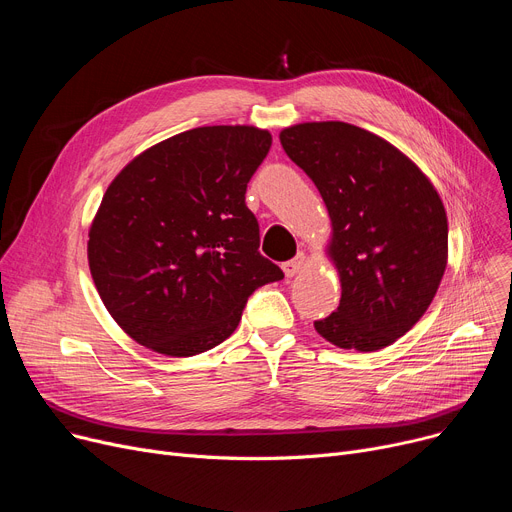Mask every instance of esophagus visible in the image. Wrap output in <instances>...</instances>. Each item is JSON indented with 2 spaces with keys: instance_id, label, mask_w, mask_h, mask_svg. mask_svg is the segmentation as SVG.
<instances>
[{
  "instance_id": "obj_1",
  "label": "esophagus",
  "mask_w": 512,
  "mask_h": 512,
  "mask_svg": "<svg viewBox=\"0 0 512 512\" xmlns=\"http://www.w3.org/2000/svg\"><path fill=\"white\" fill-rule=\"evenodd\" d=\"M305 261H307V255H305V253H297V257L286 261V263H282V270H284L286 278L297 276V274L303 270V267H305Z\"/></svg>"
}]
</instances>
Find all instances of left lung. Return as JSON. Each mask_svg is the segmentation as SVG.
<instances>
[{
    "label": "left lung",
    "instance_id": "obj_1",
    "mask_svg": "<svg viewBox=\"0 0 512 512\" xmlns=\"http://www.w3.org/2000/svg\"><path fill=\"white\" fill-rule=\"evenodd\" d=\"M286 155L326 203L338 309L315 330L338 348L373 353L405 336L432 305L448 263L444 203L415 161L365 128L303 122L280 132Z\"/></svg>",
    "mask_w": 512,
    "mask_h": 512
}]
</instances>
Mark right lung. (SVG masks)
Masks as SVG:
<instances>
[{"label": "right lung", "mask_w": 512, "mask_h": 512, "mask_svg": "<svg viewBox=\"0 0 512 512\" xmlns=\"http://www.w3.org/2000/svg\"><path fill=\"white\" fill-rule=\"evenodd\" d=\"M272 147L265 128L199 126L118 172L89 228L87 257L116 324L149 351L193 357L224 342L255 288L282 280L259 255L247 184Z\"/></svg>", "instance_id": "obj_1"}]
</instances>
